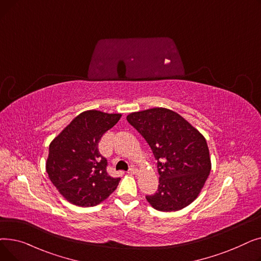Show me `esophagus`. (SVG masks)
<instances>
[{
  "label": "esophagus",
  "mask_w": 261,
  "mask_h": 261,
  "mask_svg": "<svg viewBox=\"0 0 261 261\" xmlns=\"http://www.w3.org/2000/svg\"><path fill=\"white\" fill-rule=\"evenodd\" d=\"M129 173H131V174H136V173H138L139 172V170L138 169H136L135 167H130V169H129V171H128Z\"/></svg>",
  "instance_id": "obj_1"
}]
</instances>
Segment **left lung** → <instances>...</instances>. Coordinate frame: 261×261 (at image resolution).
Returning <instances> with one entry per match:
<instances>
[{
    "mask_svg": "<svg viewBox=\"0 0 261 261\" xmlns=\"http://www.w3.org/2000/svg\"><path fill=\"white\" fill-rule=\"evenodd\" d=\"M151 148L158 163L159 190L146 196L160 212H176L200 195L212 169L206 140L179 113L166 108H152L127 115Z\"/></svg>",
    "mask_w": 261,
    "mask_h": 261,
    "instance_id": "left-lung-1",
    "label": "left lung"
}]
</instances>
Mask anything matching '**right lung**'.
I'll return each mask as SVG.
<instances>
[{"mask_svg": "<svg viewBox=\"0 0 261 261\" xmlns=\"http://www.w3.org/2000/svg\"><path fill=\"white\" fill-rule=\"evenodd\" d=\"M120 117V113L88 110L50 142L46 172L67 202L81 207L95 206L116 189L120 179L107 173V160L99 153L98 143Z\"/></svg>", "mask_w": 261, "mask_h": 261, "instance_id": "obj_1", "label": "right lung"}]
</instances>
